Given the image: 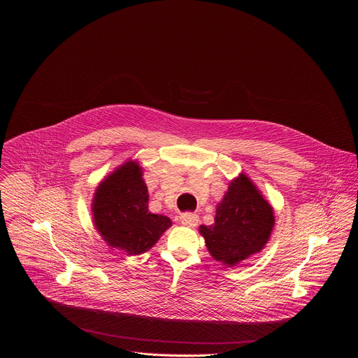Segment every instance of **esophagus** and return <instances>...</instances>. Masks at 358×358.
Returning <instances> with one entry per match:
<instances>
[{
  "label": "esophagus",
  "instance_id": "esophagus-1",
  "mask_svg": "<svg viewBox=\"0 0 358 358\" xmlns=\"http://www.w3.org/2000/svg\"><path fill=\"white\" fill-rule=\"evenodd\" d=\"M198 221H199L198 215H196V214H192V213H184V214H181V217H180V222H181L182 225H185V227H189V228L196 227Z\"/></svg>",
  "mask_w": 358,
  "mask_h": 358
}]
</instances>
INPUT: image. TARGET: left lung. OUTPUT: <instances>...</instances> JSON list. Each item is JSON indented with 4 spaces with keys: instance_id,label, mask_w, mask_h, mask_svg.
<instances>
[{
    "instance_id": "8db88e82",
    "label": "left lung",
    "mask_w": 358,
    "mask_h": 358,
    "mask_svg": "<svg viewBox=\"0 0 358 358\" xmlns=\"http://www.w3.org/2000/svg\"><path fill=\"white\" fill-rule=\"evenodd\" d=\"M275 225L271 203L245 174L231 181L217 206L214 225H201L211 257L235 266L264 249Z\"/></svg>"
}]
</instances>
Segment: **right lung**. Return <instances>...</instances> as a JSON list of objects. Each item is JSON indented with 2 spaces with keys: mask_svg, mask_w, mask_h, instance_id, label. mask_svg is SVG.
<instances>
[{
  "mask_svg": "<svg viewBox=\"0 0 358 358\" xmlns=\"http://www.w3.org/2000/svg\"><path fill=\"white\" fill-rule=\"evenodd\" d=\"M137 162H126L101 181L92 201L93 222L112 249L140 255L155 246L171 220L148 211V189Z\"/></svg>",
  "mask_w": 358,
  "mask_h": 358,
  "instance_id": "obj_1",
  "label": "right lung"
}]
</instances>
